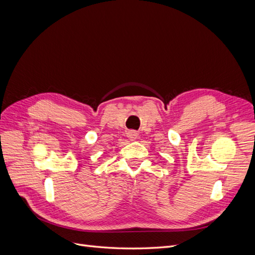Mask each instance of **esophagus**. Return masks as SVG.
Instances as JSON below:
<instances>
[{
    "instance_id": "34e87169",
    "label": "esophagus",
    "mask_w": 255,
    "mask_h": 255,
    "mask_svg": "<svg viewBox=\"0 0 255 255\" xmlns=\"http://www.w3.org/2000/svg\"><path fill=\"white\" fill-rule=\"evenodd\" d=\"M127 135H128V138L129 140H135L136 138L138 137V133L135 132V130H128Z\"/></svg>"
}]
</instances>
